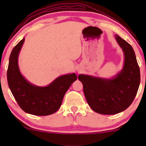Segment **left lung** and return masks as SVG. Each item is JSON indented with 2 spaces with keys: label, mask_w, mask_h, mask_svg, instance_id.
<instances>
[{
  "label": "left lung",
  "mask_w": 146,
  "mask_h": 146,
  "mask_svg": "<svg viewBox=\"0 0 146 146\" xmlns=\"http://www.w3.org/2000/svg\"><path fill=\"white\" fill-rule=\"evenodd\" d=\"M115 38L124 54L121 71L110 79L84 74L78 76L89 106L102 115H115L128 108L140 84V70L133 48L118 35Z\"/></svg>",
  "instance_id": "left-lung-1"
}]
</instances>
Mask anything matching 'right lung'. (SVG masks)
I'll return each instance as SVG.
<instances>
[{"label": "right lung", "instance_id": "add662e5", "mask_svg": "<svg viewBox=\"0 0 146 146\" xmlns=\"http://www.w3.org/2000/svg\"><path fill=\"white\" fill-rule=\"evenodd\" d=\"M24 42L25 38L10 54L8 85L19 106L27 113L37 116L51 115L59 109L65 93L78 78L75 73L63 75L46 86L30 83L22 75L18 66V56Z\"/></svg>", "mask_w": 146, "mask_h": 146}]
</instances>
